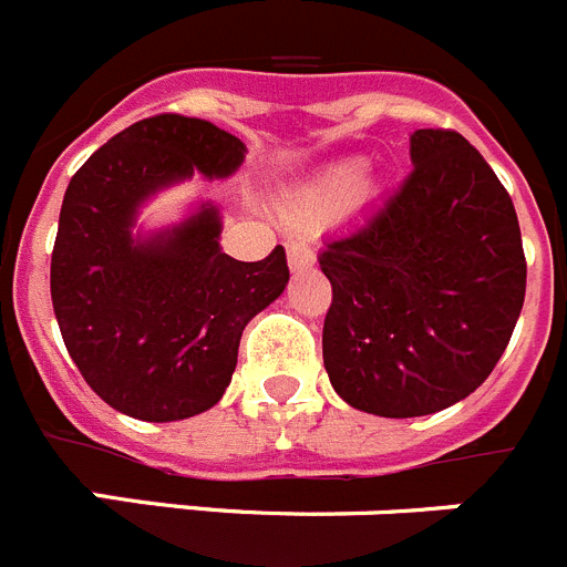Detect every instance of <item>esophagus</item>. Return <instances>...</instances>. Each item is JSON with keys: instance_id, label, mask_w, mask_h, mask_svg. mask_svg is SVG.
Listing matches in <instances>:
<instances>
[{"instance_id": "34e87169", "label": "esophagus", "mask_w": 567, "mask_h": 567, "mask_svg": "<svg viewBox=\"0 0 567 567\" xmlns=\"http://www.w3.org/2000/svg\"><path fill=\"white\" fill-rule=\"evenodd\" d=\"M316 262L313 251H310L305 243H288V265L290 271H305V268H310V265Z\"/></svg>"}]
</instances>
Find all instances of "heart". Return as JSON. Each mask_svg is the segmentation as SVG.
<instances>
[{
    "label": "heart",
    "mask_w": 567,
    "mask_h": 567,
    "mask_svg": "<svg viewBox=\"0 0 567 567\" xmlns=\"http://www.w3.org/2000/svg\"><path fill=\"white\" fill-rule=\"evenodd\" d=\"M364 177V163L361 161H341L333 163L316 183H310L305 192H299L293 200V212L308 220H321L333 214L347 197L353 195L355 186Z\"/></svg>",
    "instance_id": "1"
}]
</instances>
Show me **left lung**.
<instances>
[{
	"label": "left lung",
	"mask_w": 567,
	"mask_h": 567,
	"mask_svg": "<svg viewBox=\"0 0 567 567\" xmlns=\"http://www.w3.org/2000/svg\"><path fill=\"white\" fill-rule=\"evenodd\" d=\"M412 172L319 254L333 302L321 355L347 404L432 415L472 395L506 350L525 299L514 203L455 130H415Z\"/></svg>",
	"instance_id": "left-lung-1"
}]
</instances>
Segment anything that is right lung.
Returning <instances> with one entry per match:
<instances>
[{"instance_id":"1","label":"right lung","mask_w":567,"mask_h":567,"mask_svg":"<svg viewBox=\"0 0 567 567\" xmlns=\"http://www.w3.org/2000/svg\"><path fill=\"white\" fill-rule=\"evenodd\" d=\"M246 144L212 121L155 115L106 141L64 192L50 296L84 381L137 421H183L212 410L231 384L239 336L288 285L277 246L259 262L220 248V212L132 237L137 208L192 177H228Z\"/></svg>"}]
</instances>
